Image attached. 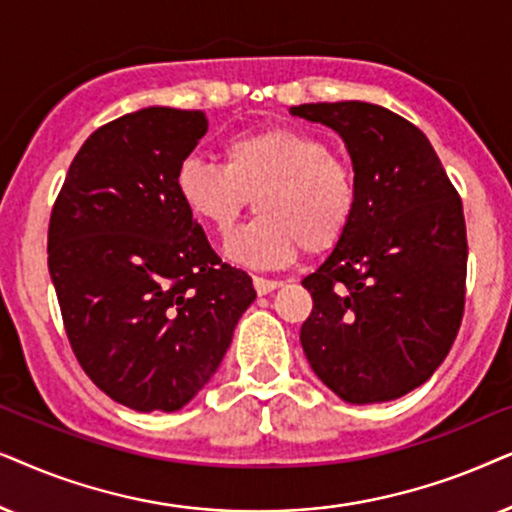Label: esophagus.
<instances>
[{
  "instance_id": "esophagus-1",
  "label": "esophagus",
  "mask_w": 512,
  "mask_h": 512,
  "mask_svg": "<svg viewBox=\"0 0 512 512\" xmlns=\"http://www.w3.org/2000/svg\"><path fill=\"white\" fill-rule=\"evenodd\" d=\"M252 285H255L257 295H269V292H274L276 288H281L283 281H271V278L255 276V278H252Z\"/></svg>"
}]
</instances>
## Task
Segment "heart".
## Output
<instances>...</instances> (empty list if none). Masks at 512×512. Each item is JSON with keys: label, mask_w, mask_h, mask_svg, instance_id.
<instances>
[{"label": "heart", "mask_w": 512, "mask_h": 512, "mask_svg": "<svg viewBox=\"0 0 512 512\" xmlns=\"http://www.w3.org/2000/svg\"><path fill=\"white\" fill-rule=\"evenodd\" d=\"M180 201L215 231H229L255 196L257 215L224 241V255L248 267H285L306 248L332 250L358 208L353 166L316 133L257 128L224 145V163L187 156L175 170Z\"/></svg>", "instance_id": "obj_1"}]
</instances>
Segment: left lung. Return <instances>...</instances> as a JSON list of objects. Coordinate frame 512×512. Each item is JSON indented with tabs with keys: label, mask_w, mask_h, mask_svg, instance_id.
<instances>
[{
	"label": "left lung",
	"mask_w": 512,
	"mask_h": 512,
	"mask_svg": "<svg viewBox=\"0 0 512 512\" xmlns=\"http://www.w3.org/2000/svg\"><path fill=\"white\" fill-rule=\"evenodd\" d=\"M292 117L344 140L358 208L342 243L302 281L313 297L299 342L344 403L403 398L452 349L466 297L459 194L424 133L372 102H311Z\"/></svg>",
	"instance_id": "obj_1"
}]
</instances>
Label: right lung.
I'll return each instance as SVG.
<instances>
[{"label":"right lung","instance_id":"1","mask_svg":"<svg viewBox=\"0 0 512 512\" xmlns=\"http://www.w3.org/2000/svg\"><path fill=\"white\" fill-rule=\"evenodd\" d=\"M206 131L201 109L175 107L98 128L51 213L49 274L74 356L100 391L138 412L185 407L257 297L177 196L175 170Z\"/></svg>","mask_w":512,"mask_h":512}]
</instances>
